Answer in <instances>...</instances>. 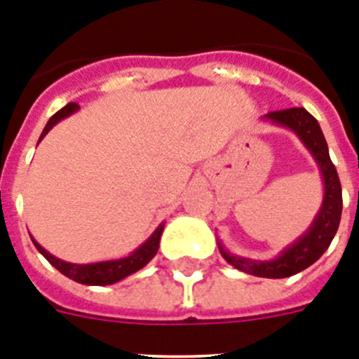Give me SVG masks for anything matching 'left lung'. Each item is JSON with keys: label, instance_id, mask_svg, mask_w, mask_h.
<instances>
[{"label": "left lung", "instance_id": "1", "mask_svg": "<svg viewBox=\"0 0 359 359\" xmlns=\"http://www.w3.org/2000/svg\"><path fill=\"white\" fill-rule=\"evenodd\" d=\"M262 120L273 123L277 128L291 131L309 151L315 163L318 165L320 176H322V205H320L309 228L273 259L255 261V259H248V257L233 255L224 248V244L219 239L217 248L224 261L239 271L262 278H286L300 273L311 264H315L323 255V252L329 248L331 241L334 239L336 230L340 226L341 207H344L341 185L331 156H329L327 142L323 138L318 120L311 113H307L304 107H291V109L268 113V115L262 116Z\"/></svg>", "mask_w": 359, "mask_h": 359}]
</instances>
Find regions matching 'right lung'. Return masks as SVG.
Here are the masks:
<instances>
[{
    "label": "right lung",
    "instance_id": "add662e5",
    "mask_svg": "<svg viewBox=\"0 0 359 359\" xmlns=\"http://www.w3.org/2000/svg\"><path fill=\"white\" fill-rule=\"evenodd\" d=\"M81 109L77 102H69L66 104L62 109H59L52 118L48 120L46 128L41 133L39 142L43 140L44 136L48 135L50 129L59 123L61 120L68 118L73 113H77ZM165 223L158 224V228L152 231L151 236L144 241V243L138 246L136 250H133L129 255L120 257V259H109V261H100V262H90V264H75V262H66L59 257L52 255L50 252L41 246L34 237H32V243L37 248V252L53 266L61 271L65 277L72 278V280L79 282V284H86V286H109V284H115V282L123 280L129 275L136 273L138 269H142L144 266H147L151 262V259L156 255L158 248H160V239H161V231H163Z\"/></svg>",
    "mask_w": 359,
    "mask_h": 359
}]
</instances>
